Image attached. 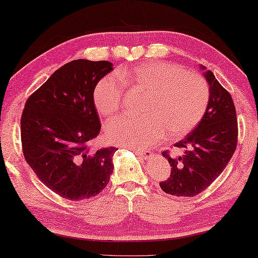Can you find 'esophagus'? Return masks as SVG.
<instances>
[{
	"label": "esophagus",
	"instance_id": "esophagus-1",
	"mask_svg": "<svg viewBox=\"0 0 258 258\" xmlns=\"http://www.w3.org/2000/svg\"><path fill=\"white\" fill-rule=\"evenodd\" d=\"M133 151L136 153L139 157H142L143 159H147L151 155L150 151H143V150H138V149H133Z\"/></svg>",
	"mask_w": 258,
	"mask_h": 258
}]
</instances>
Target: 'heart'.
<instances>
[{
  "mask_svg": "<svg viewBox=\"0 0 258 258\" xmlns=\"http://www.w3.org/2000/svg\"><path fill=\"white\" fill-rule=\"evenodd\" d=\"M124 84L142 94V116L125 115L108 122V142L145 149L161 141L187 135L199 123L209 103V86L204 78L179 65L150 61L101 78L94 89V103L104 116L120 111Z\"/></svg>",
  "mask_w": 258,
  "mask_h": 258,
  "instance_id": "obj_1",
  "label": "heart"
}]
</instances>
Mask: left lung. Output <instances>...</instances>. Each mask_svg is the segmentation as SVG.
I'll use <instances>...</instances> for the list:
<instances>
[{
    "label": "left lung",
    "instance_id": "8db88e82",
    "mask_svg": "<svg viewBox=\"0 0 258 258\" xmlns=\"http://www.w3.org/2000/svg\"><path fill=\"white\" fill-rule=\"evenodd\" d=\"M209 86L206 112L193 132L176 143L184 149L181 157L170 158L171 174L160 183L163 192L175 197H194L222 174L233 155L238 141V121L231 95L221 86L212 71L200 66Z\"/></svg>",
    "mask_w": 258,
    "mask_h": 258
}]
</instances>
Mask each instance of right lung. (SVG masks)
Listing matches in <instances>:
<instances>
[{
  "instance_id": "right-lung-1",
  "label": "right lung",
  "mask_w": 258,
  "mask_h": 258,
  "mask_svg": "<svg viewBox=\"0 0 258 258\" xmlns=\"http://www.w3.org/2000/svg\"><path fill=\"white\" fill-rule=\"evenodd\" d=\"M112 70L105 60L67 62L25 104L20 121L25 160L46 187L67 200L96 197L113 172L116 147L90 151L101 126L94 89Z\"/></svg>"
}]
</instances>
